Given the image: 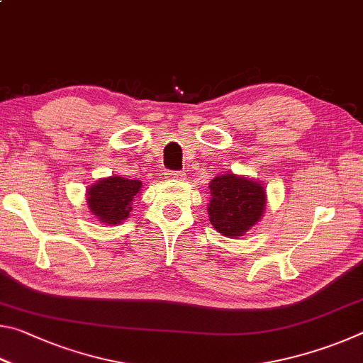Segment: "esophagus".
Returning a JSON list of instances; mask_svg holds the SVG:
<instances>
[{"instance_id":"1","label":"esophagus","mask_w":363,"mask_h":363,"mask_svg":"<svg viewBox=\"0 0 363 363\" xmlns=\"http://www.w3.org/2000/svg\"><path fill=\"white\" fill-rule=\"evenodd\" d=\"M164 179L179 182L186 179V174H184L182 171H167V173H164Z\"/></svg>"}]
</instances>
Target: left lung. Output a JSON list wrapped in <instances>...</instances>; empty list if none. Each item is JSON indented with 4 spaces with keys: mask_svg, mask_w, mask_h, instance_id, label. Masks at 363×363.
<instances>
[{
    "mask_svg": "<svg viewBox=\"0 0 363 363\" xmlns=\"http://www.w3.org/2000/svg\"><path fill=\"white\" fill-rule=\"evenodd\" d=\"M211 200L208 216L213 229L227 238L243 237L266 213L267 194L262 182L227 171L208 184Z\"/></svg>",
    "mask_w": 363,
    "mask_h": 363,
    "instance_id": "left-lung-1",
    "label": "left lung"
}]
</instances>
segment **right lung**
Returning a JSON list of instances; mask_svg holds the SVG:
<instances>
[{
  "label": "right lung",
  "instance_id": "obj_1",
  "mask_svg": "<svg viewBox=\"0 0 363 363\" xmlns=\"http://www.w3.org/2000/svg\"><path fill=\"white\" fill-rule=\"evenodd\" d=\"M143 190V182L121 176H108L86 189L89 213L107 225L121 224L130 218L133 201Z\"/></svg>",
  "mask_w": 363,
  "mask_h": 363
}]
</instances>
